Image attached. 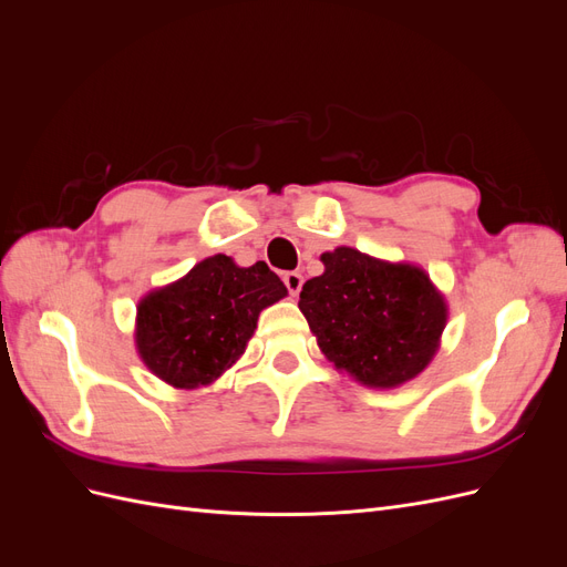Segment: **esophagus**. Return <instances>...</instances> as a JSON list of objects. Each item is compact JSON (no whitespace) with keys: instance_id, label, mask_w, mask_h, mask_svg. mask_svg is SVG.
<instances>
[{"instance_id":"34e87169","label":"esophagus","mask_w":567,"mask_h":567,"mask_svg":"<svg viewBox=\"0 0 567 567\" xmlns=\"http://www.w3.org/2000/svg\"><path fill=\"white\" fill-rule=\"evenodd\" d=\"M284 284L288 288V293L296 298L300 293V288H302V274L300 271H286L284 274Z\"/></svg>"}]
</instances>
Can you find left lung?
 I'll use <instances>...</instances> for the list:
<instances>
[{
  "label": "left lung",
  "mask_w": 567,
  "mask_h": 567,
  "mask_svg": "<svg viewBox=\"0 0 567 567\" xmlns=\"http://www.w3.org/2000/svg\"><path fill=\"white\" fill-rule=\"evenodd\" d=\"M323 274L302 286L300 312L321 352L359 383L394 388L437 352L447 305L427 274L340 246L321 255Z\"/></svg>",
  "instance_id": "obj_1"
}]
</instances>
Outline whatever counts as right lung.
<instances>
[{"label":"right lung","mask_w":567,"mask_h":567,"mask_svg":"<svg viewBox=\"0 0 567 567\" xmlns=\"http://www.w3.org/2000/svg\"><path fill=\"white\" fill-rule=\"evenodd\" d=\"M288 296L265 262L238 267L205 257L184 279L136 307V348L165 383L192 390L219 379L244 354L265 307Z\"/></svg>","instance_id":"add662e5"}]
</instances>
